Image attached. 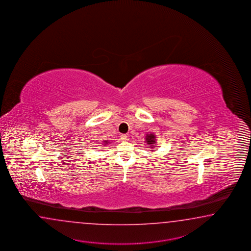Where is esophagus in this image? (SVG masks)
<instances>
[{"instance_id": "obj_1", "label": "esophagus", "mask_w": 251, "mask_h": 251, "mask_svg": "<svg viewBox=\"0 0 251 251\" xmlns=\"http://www.w3.org/2000/svg\"><path fill=\"white\" fill-rule=\"evenodd\" d=\"M121 139H123V140H128V134H123V135H121Z\"/></svg>"}]
</instances>
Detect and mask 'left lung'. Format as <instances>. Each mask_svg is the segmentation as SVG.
Returning <instances> with one entry per match:
<instances>
[{
    "label": "left lung",
    "instance_id": "obj_1",
    "mask_svg": "<svg viewBox=\"0 0 251 251\" xmlns=\"http://www.w3.org/2000/svg\"><path fill=\"white\" fill-rule=\"evenodd\" d=\"M145 140L146 143L150 146L151 148H154V147L156 146V136H155L154 134H147V135H146ZM154 151H156V150H154Z\"/></svg>",
    "mask_w": 251,
    "mask_h": 251
}]
</instances>
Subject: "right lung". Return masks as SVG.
<instances>
[{"label":"right lung","instance_id":"obj_1","mask_svg":"<svg viewBox=\"0 0 251 251\" xmlns=\"http://www.w3.org/2000/svg\"><path fill=\"white\" fill-rule=\"evenodd\" d=\"M108 143H109V142H108V141H104V142H103V145H107V144H108Z\"/></svg>","mask_w":251,"mask_h":251}]
</instances>
